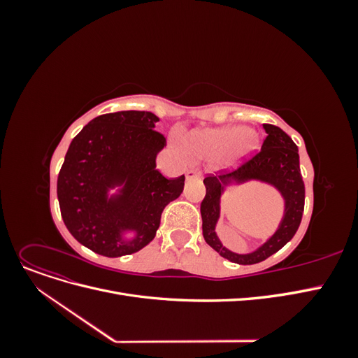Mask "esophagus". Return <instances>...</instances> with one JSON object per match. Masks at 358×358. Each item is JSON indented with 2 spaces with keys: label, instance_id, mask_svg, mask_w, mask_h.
Wrapping results in <instances>:
<instances>
[{
  "label": "esophagus",
  "instance_id": "34e87169",
  "mask_svg": "<svg viewBox=\"0 0 358 358\" xmlns=\"http://www.w3.org/2000/svg\"><path fill=\"white\" fill-rule=\"evenodd\" d=\"M201 176V171L196 167H191L187 170V179H199Z\"/></svg>",
  "mask_w": 358,
  "mask_h": 358
}]
</instances>
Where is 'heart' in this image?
Listing matches in <instances>:
<instances>
[{
  "mask_svg": "<svg viewBox=\"0 0 358 358\" xmlns=\"http://www.w3.org/2000/svg\"><path fill=\"white\" fill-rule=\"evenodd\" d=\"M257 136L241 127L200 129L188 137V146L200 158H215L225 150L242 157L255 148Z\"/></svg>",
  "mask_w": 358,
  "mask_h": 358,
  "instance_id": "b5f03b06",
  "label": "heart"
}]
</instances>
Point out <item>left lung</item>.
Instances as JSON below:
<instances>
[{"label":"left lung","instance_id":"obj_1","mask_svg":"<svg viewBox=\"0 0 358 358\" xmlns=\"http://www.w3.org/2000/svg\"><path fill=\"white\" fill-rule=\"evenodd\" d=\"M264 129L267 136L258 152L243 158L241 166L233 171L220 170L203 180L206 196L200 212L204 241L221 257L237 264H255L278 252L296 234L305 209V183L301 179L296 143L276 125L264 124ZM252 178L267 181L280 189L286 200V213L275 234L264 245L251 255H234L222 246L214 233V225L219 217L220 194L229 182H243Z\"/></svg>","mask_w":358,"mask_h":358}]
</instances>
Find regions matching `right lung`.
Segmentation results:
<instances>
[{
  "mask_svg": "<svg viewBox=\"0 0 358 358\" xmlns=\"http://www.w3.org/2000/svg\"><path fill=\"white\" fill-rule=\"evenodd\" d=\"M150 112L124 110L96 116L73 138L58 175L64 224L73 237L104 257L134 254L155 237L161 213L176 200L185 176L167 179L155 169L166 146ZM123 188L117 196L108 189ZM125 231L136 234L123 239Z\"/></svg>",
  "mask_w": 358,
  "mask_h": 358,
  "instance_id": "obj_1",
  "label": "right lung"
}]
</instances>
